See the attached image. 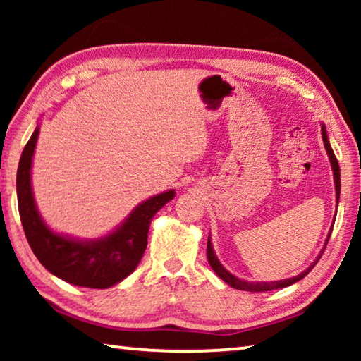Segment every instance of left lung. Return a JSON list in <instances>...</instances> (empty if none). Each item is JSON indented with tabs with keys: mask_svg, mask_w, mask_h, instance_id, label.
<instances>
[{
	"mask_svg": "<svg viewBox=\"0 0 361 361\" xmlns=\"http://www.w3.org/2000/svg\"><path fill=\"white\" fill-rule=\"evenodd\" d=\"M322 138H323V145H325V149H326V154L329 157V162H331V169H333V175H334V189H336V209H338V204H339V194H341V173H339V164H338V159H336L334 152L331 145H329V140L326 135V127L325 124H322ZM334 224V223H333ZM333 224H331V229L328 232V237H326V242H325V247L329 240V235H331V231H333ZM325 247H323L322 253L325 252ZM322 253L317 256V259L310 264L305 271H302L301 274H298L295 277H290V279H283V280H274V282H248V280H243L239 279L235 276H232V274L228 271V269H224V266L219 262V259L216 258V253L215 250H213L212 245V240H210V235H209V242H207V258H209V262L213 271L216 272V276L224 280L226 283L232 288L235 290H243V291H252V293H258V291H272V290H279V288H285V286H290L293 283H296L298 280L304 279L307 274L312 271L314 266L319 262V259L322 258Z\"/></svg>",
	"mask_w": 361,
	"mask_h": 361,
	"instance_id": "obj_1",
	"label": "left lung"
}]
</instances>
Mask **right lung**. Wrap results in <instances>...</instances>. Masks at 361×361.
Returning <instances> with one entry per match:
<instances>
[{
	"mask_svg": "<svg viewBox=\"0 0 361 361\" xmlns=\"http://www.w3.org/2000/svg\"><path fill=\"white\" fill-rule=\"evenodd\" d=\"M39 126L30 137L17 169V202L27 240L54 276L85 288H109L135 271L148 245L152 216L175 197L173 189L143 200L118 228L99 239H76L54 232L36 207L32 164Z\"/></svg>",
	"mask_w": 361,
	"mask_h": 361,
	"instance_id": "right-lung-1",
	"label": "right lung"
}]
</instances>
